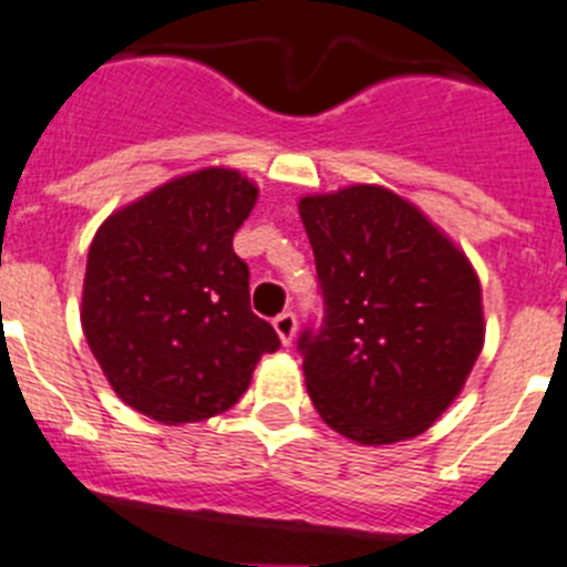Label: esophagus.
I'll use <instances>...</instances> for the list:
<instances>
[{"mask_svg":"<svg viewBox=\"0 0 567 567\" xmlns=\"http://www.w3.org/2000/svg\"><path fill=\"white\" fill-rule=\"evenodd\" d=\"M274 330L279 333V339H282V344H290L296 336V313L293 310H285V313H279L277 319H274Z\"/></svg>","mask_w":567,"mask_h":567,"instance_id":"34e87169","label":"esophagus"}]
</instances>
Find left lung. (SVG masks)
I'll use <instances>...</instances> for the list:
<instances>
[{"label":"left lung","mask_w":567,"mask_h":567,"mask_svg":"<svg viewBox=\"0 0 567 567\" xmlns=\"http://www.w3.org/2000/svg\"><path fill=\"white\" fill-rule=\"evenodd\" d=\"M319 274V328L299 336L321 421L381 446L426 432L483 350L481 282L410 200L350 186L299 200Z\"/></svg>","instance_id":"8db88e82"}]
</instances>
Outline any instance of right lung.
Segmentation results:
<instances>
[{"mask_svg": "<svg viewBox=\"0 0 567 567\" xmlns=\"http://www.w3.org/2000/svg\"><path fill=\"white\" fill-rule=\"evenodd\" d=\"M257 192L212 166L163 183L95 231L81 328L112 390L152 421L177 426L231 410L257 361L279 350L231 246Z\"/></svg>", "mask_w": 567, "mask_h": 567, "instance_id": "obj_1", "label": "right lung"}]
</instances>
